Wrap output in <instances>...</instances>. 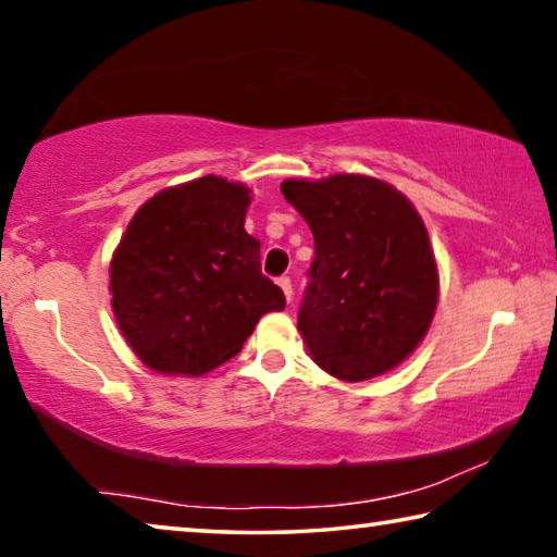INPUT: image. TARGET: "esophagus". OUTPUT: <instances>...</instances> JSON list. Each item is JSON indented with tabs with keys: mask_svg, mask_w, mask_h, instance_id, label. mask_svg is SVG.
<instances>
[{
	"mask_svg": "<svg viewBox=\"0 0 557 557\" xmlns=\"http://www.w3.org/2000/svg\"><path fill=\"white\" fill-rule=\"evenodd\" d=\"M277 285L282 287V292H285L287 301H292V295H295V289H292V280H289V277H280Z\"/></svg>",
	"mask_w": 557,
	"mask_h": 557,
	"instance_id": "esophagus-1",
	"label": "esophagus"
}]
</instances>
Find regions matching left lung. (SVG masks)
Listing matches in <instances>:
<instances>
[{
  "label": "left lung",
  "instance_id": "1",
  "mask_svg": "<svg viewBox=\"0 0 557 557\" xmlns=\"http://www.w3.org/2000/svg\"><path fill=\"white\" fill-rule=\"evenodd\" d=\"M280 188L314 235L297 314L309 354L348 383L393 371L425 338L440 297L420 213L398 188L363 174L287 178Z\"/></svg>",
  "mask_w": 557,
  "mask_h": 557
}]
</instances>
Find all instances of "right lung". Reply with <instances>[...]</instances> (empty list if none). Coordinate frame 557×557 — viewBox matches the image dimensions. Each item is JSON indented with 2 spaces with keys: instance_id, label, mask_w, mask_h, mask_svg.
<instances>
[{
  "instance_id": "right-lung-1",
  "label": "right lung",
  "mask_w": 557,
  "mask_h": 557,
  "mask_svg": "<svg viewBox=\"0 0 557 557\" xmlns=\"http://www.w3.org/2000/svg\"><path fill=\"white\" fill-rule=\"evenodd\" d=\"M250 188L201 176L164 188L132 215L112 252V312L132 351L166 375H203L240 351L285 295L260 272L245 231Z\"/></svg>"
}]
</instances>
